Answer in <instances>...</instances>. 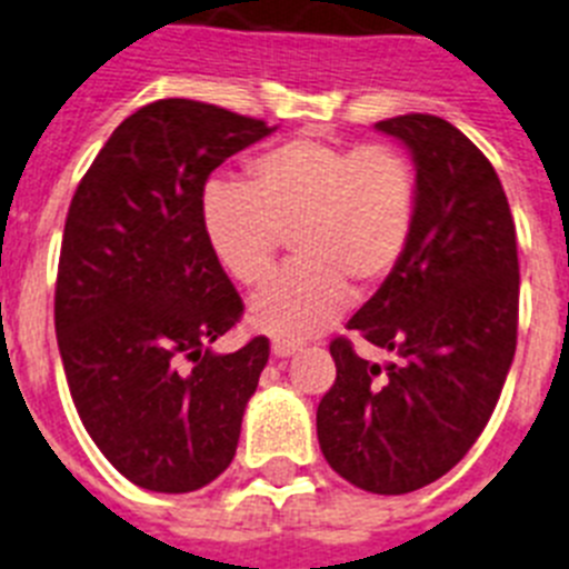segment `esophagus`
Instances as JSON below:
<instances>
[{"label": "esophagus", "mask_w": 569, "mask_h": 569, "mask_svg": "<svg viewBox=\"0 0 569 569\" xmlns=\"http://www.w3.org/2000/svg\"><path fill=\"white\" fill-rule=\"evenodd\" d=\"M295 352H298V343H291V340H274L271 343V355L274 358H291Z\"/></svg>", "instance_id": "34e87169"}]
</instances>
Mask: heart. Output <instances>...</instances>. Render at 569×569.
Instances as JSON below:
<instances>
[{"label":"heart","mask_w":569,"mask_h":569,"mask_svg":"<svg viewBox=\"0 0 569 569\" xmlns=\"http://www.w3.org/2000/svg\"><path fill=\"white\" fill-rule=\"evenodd\" d=\"M415 220L418 174L389 142L298 137L254 157L249 186L211 180L200 197L206 243L237 283H260L289 234L298 260L249 303L251 326L278 340L323 332L349 289H378L407 257Z\"/></svg>","instance_id":"1"}]
</instances>
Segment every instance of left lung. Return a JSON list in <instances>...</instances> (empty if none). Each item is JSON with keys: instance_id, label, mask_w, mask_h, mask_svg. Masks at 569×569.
Segmentation results:
<instances>
[{"instance_id": "left-lung-1", "label": "left lung", "mask_w": 569, "mask_h": 569, "mask_svg": "<svg viewBox=\"0 0 569 569\" xmlns=\"http://www.w3.org/2000/svg\"><path fill=\"white\" fill-rule=\"evenodd\" d=\"M375 128L412 154L418 220L401 266L346 326L398 363L335 338L318 441L340 478L403 496L447 476L490 421L516 355L518 249L496 168L452 122L403 113Z\"/></svg>"}]
</instances>
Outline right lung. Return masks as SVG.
<instances>
[{
    "label": "right lung",
    "instance_id": "obj_1",
    "mask_svg": "<svg viewBox=\"0 0 569 569\" xmlns=\"http://www.w3.org/2000/svg\"><path fill=\"white\" fill-rule=\"evenodd\" d=\"M271 131L157 100L117 126L68 209L53 303L68 389L102 456L142 490L194 492L237 452L269 340L211 352L243 300L206 243L200 197Z\"/></svg>",
    "mask_w": 569,
    "mask_h": 569
}]
</instances>
